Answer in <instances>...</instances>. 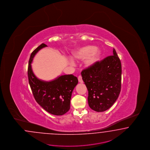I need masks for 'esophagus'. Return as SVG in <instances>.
<instances>
[{
  "instance_id": "1",
  "label": "esophagus",
  "mask_w": 150,
  "mask_h": 150,
  "mask_svg": "<svg viewBox=\"0 0 150 150\" xmlns=\"http://www.w3.org/2000/svg\"><path fill=\"white\" fill-rule=\"evenodd\" d=\"M78 81H79V82H83V81L82 80V76H78Z\"/></svg>"
}]
</instances>
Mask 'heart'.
Wrapping results in <instances>:
<instances>
[{
    "mask_svg": "<svg viewBox=\"0 0 150 150\" xmlns=\"http://www.w3.org/2000/svg\"><path fill=\"white\" fill-rule=\"evenodd\" d=\"M101 51L99 48L92 45H86L76 49L73 52V58L77 60L84 61V64L86 67H91L97 62L100 58Z\"/></svg>",
    "mask_w": 150,
    "mask_h": 150,
    "instance_id": "b5f03b06",
    "label": "heart"
}]
</instances>
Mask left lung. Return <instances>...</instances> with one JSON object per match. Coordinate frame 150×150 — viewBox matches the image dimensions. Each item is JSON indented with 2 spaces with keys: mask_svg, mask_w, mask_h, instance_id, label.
Segmentation results:
<instances>
[{
  "mask_svg": "<svg viewBox=\"0 0 150 150\" xmlns=\"http://www.w3.org/2000/svg\"><path fill=\"white\" fill-rule=\"evenodd\" d=\"M121 62L114 48L113 55L82 71L88 105L93 110L105 111L115 102L121 91Z\"/></svg>",
  "mask_w": 150,
  "mask_h": 150,
  "instance_id": "obj_1",
  "label": "left lung"
}]
</instances>
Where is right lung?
<instances>
[{
    "label": "right lung",
    "instance_id": "add662e5",
    "mask_svg": "<svg viewBox=\"0 0 150 150\" xmlns=\"http://www.w3.org/2000/svg\"><path fill=\"white\" fill-rule=\"evenodd\" d=\"M47 46L42 44L31 54L28 70L29 84L35 99L40 106L51 114L62 115L70 109L72 93L78 81L73 74L61 76L49 82L35 76L31 64L39 50Z\"/></svg>",
    "mask_w": 150,
    "mask_h": 150
}]
</instances>
